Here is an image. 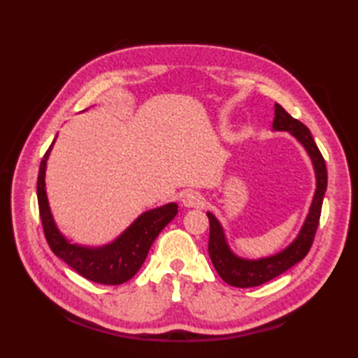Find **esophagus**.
I'll list each match as a JSON object with an SVG mask.
<instances>
[{
  "mask_svg": "<svg viewBox=\"0 0 358 358\" xmlns=\"http://www.w3.org/2000/svg\"><path fill=\"white\" fill-rule=\"evenodd\" d=\"M181 204L185 208H201L204 206V196L196 191H187L181 195Z\"/></svg>",
  "mask_w": 358,
  "mask_h": 358,
  "instance_id": "1",
  "label": "esophagus"
}]
</instances>
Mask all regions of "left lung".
I'll list each match as a JSON object with an SVG mask.
<instances>
[{
    "instance_id": "8db88e82",
    "label": "left lung",
    "mask_w": 358,
    "mask_h": 358,
    "mask_svg": "<svg viewBox=\"0 0 358 358\" xmlns=\"http://www.w3.org/2000/svg\"><path fill=\"white\" fill-rule=\"evenodd\" d=\"M272 129L280 132H289L308 152L315 172L314 199L309 206L305 223H303L299 235H296L291 245L286 246L277 254L257 258V260H248V258H241L237 254H234L229 245H227L222 223L218 222L217 217L212 214V212H206L210 226L208 250L212 264H214L218 275L222 277L227 285L235 287L260 286L266 283V281L278 277L280 273L286 272L289 268H292L294 264L301 262L309 252L310 246H313L318 227V220H320L322 214L323 196L326 192V186H328V172H326L323 155L320 154V150H318L313 135H310V131L305 124L300 123L299 120L289 115V113L277 103L275 118H273Z\"/></svg>"
}]
</instances>
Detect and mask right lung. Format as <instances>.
I'll list each match as a JSON object with an SVG mask.
<instances>
[{"label":"right lung","mask_w":358,"mask_h":358,"mask_svg":"<svg viewBox=\"0 0 358 358\" xmlns=\"http://www.w3.org/2000/svg\"><path fill=\"white\" fill-rule=\"evenodd\" d=\"M53 143L41 159L36 183L38 208H40L45 240L52 252L69 264L73 271H77L80 275L95 283H124L140 271L152 243L178 214V204L167 203L164 206L143 212L124 232H121L115 240L104 246L92 248L72 243L58 229L49 208L48 192H45V166H48Z\"/></svg>","instance_id":"add662e5"}]
</instances>
